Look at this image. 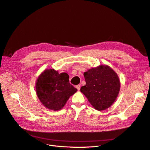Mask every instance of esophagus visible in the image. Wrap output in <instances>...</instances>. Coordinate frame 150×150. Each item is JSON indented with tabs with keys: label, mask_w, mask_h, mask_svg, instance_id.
Here are the masks:
<instances>
[{
	"label": "esophagus",
	"mask_w": 150,
	"mask_h": 150,
	"mask_svg": "<svg viewBox=\"0 0 150 150\" xmlns=\"http://www.w3.org/2000/svg\"><path fill=\"white\" fill-rule=\"evenodd\" d=\"M76 88H77V89H78V91H79L80 88H81V86H80V85H77V86H76Z\"/></svg>",
	"instance_id": "esophagus-1"
}]
</instances>
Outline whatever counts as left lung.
Masks as SVG:
<instances>
[{
    "label": "left lung",
    "mask_w": 150,
    "mask_h": 150,
    "mask_svg": "<svg viewBox=\"0 0 150 150\" xmlns=\"http://www.w3.org/2000/svg\"><path fill=\"white\" fill-rule=\"evenodd\" d=\"M86 85L81 92L98 111L110 108L116 99L120 90V81L116 72L107 65H99L84 73Z\"/></svg>",
    "instance_id": "1"
}]
</instances>
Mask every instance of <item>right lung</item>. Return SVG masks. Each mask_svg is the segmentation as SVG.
<instances>
[{
  "mask_svg": "<svg viewBox=\"0 0 150 150\" xmlns=\"http://www.w3.org/2000/svg\"><path fill=\"white\" fill-rule=\"evenodd\" d=\"M66 72L59 73L54 69H47L40 74L35 83V91L44 107L59 111L78 89L69 83Z\"/></svg>",
  "mask_w": 150,
  "mask_h": 150,
  "instance_id": "right-lung-1",
  "label": "right lung"
}]
</instances>
